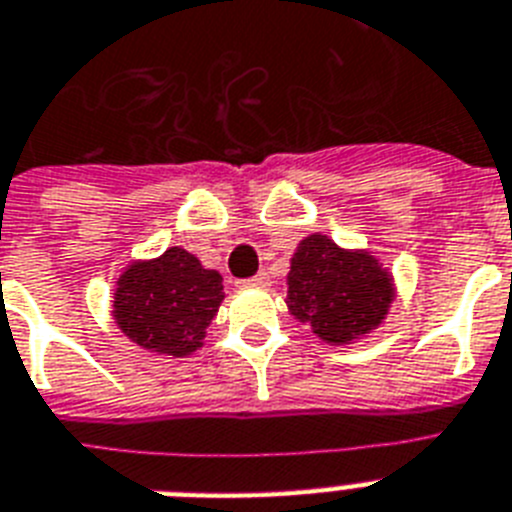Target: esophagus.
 I'll use <instances>...</instances> for the list:
<instances>
[{
    "instance_id": "obj_1",
    "label": "esophagus",
    "mask_w": 512,
    "mask_h": 512,
    "mask_svg": "<svg viewBox=\"0 0 512 512\" xmlns=\"http://www.w3.org/2000/svg\"><path fill=\"white\" fill-rule=\"evenodd\" d=\"M244 289H265V286H270V276L268 273H257L255 278H247V281H242Z\"/></svg>"
}]
</instances>
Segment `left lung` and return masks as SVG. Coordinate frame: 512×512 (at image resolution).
<instances>
[{"mask_svg":"<svg viewBox=\"0 0 512 512\" xmlns=\"http://www.w3.org/2000/svg\"><path fill=\"white\" fill-rule=\"evenodd\" d=\"M289 315L330 346H349L380 328L398 289L367 249H346L328 234L304 236L286 276Z\"/></svg>","mask_w":512,"mask_h":512,"instance_id":"8db88e82","label":"left lung"}]
</instances>
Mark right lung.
I'll return each instance as SVG.
<instances>
[{
	"mask_svg": "<svg viewBox=\"0 0 512 512\" xmlns=\"http://www.w3.org/2000/svg\"><path fill=\"white\" fill-rule=\"evenodd\" d=\"M223 278L184 247L150 260H132L114 286L111 317L124 336L158 356L203 349L210 322L223 302Z\"/></svg>",
	"mask_w": 512,
	"mask_h": 512,
	"instance_id": "1",
	"label": "right lung"
}]
</instances>
